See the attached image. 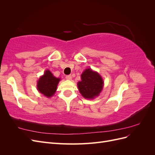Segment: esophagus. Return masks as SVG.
<instances>
[{
    "instance_id": "34e87169",
    "label": "esophagus",
    "mask_w": 155,
    "mask_h": 155,
    "mask_svg": "<svg viewBox=\"0 0 155 155\" xmlns=\"http://www.w3.org/2000/svg\"><path fill=\"white\" fill-rule=\"evenodd\" d=\"M72 78L71 75H68V76H66V79H68V80H71Z\"/></svg>"
}]
</instances>
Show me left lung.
Wrapping results in <instances>:
<instances>
[{"instance_id":"1","label":"left lung","mask_w":155,"mask_h":155,"mask_svg":"<svg viewBox=\"0 0 155 155\" xmlns=\"http://www.w3.org/2000/svg\"><path fill=\"white\" fill-rule=\"evenodd\" d=\"M81 81L78 83V87L84 97L93 99L99 96L104 83L99 74L91 68H87L81 75Z\"/></svg>"}]
</instances>
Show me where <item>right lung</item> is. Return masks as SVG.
<instances>
[{"label": "right lung", "instance_id": "obj_1", "mask_svg": "<svg viewBox=\"0 0 155 155\" xmlns=\"http://www.w3.org/2000/svg\"><path fill=\"white\" fill-rule=\"evenodd\" d=\"M59 81L60 78H55L49 70H46L37 81V90L46 97H50L57 90Z\"/></svg>", "mask_w": 155, "mask_h": 155}]
</instances>
